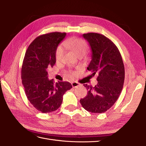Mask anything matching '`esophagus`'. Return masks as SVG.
Returning <instances> with one entry per match:
<instances>
[{
  "label": "esophagus",
  "mask_w": 146,
  "mask_h": 146,
  "mask_svg": "<svg viewBox=\"0 0 146 146\" xmlns=\"http://www.w3.org/2000/svg\"><path fill=\"white\" fill-rule=\"evenodd\" d=\"M80 84L78 83V82H76L72 83V86L73 88H76V87L80 86Z\"/></svg>",
  "instance_id": "1"
}]
</instances>
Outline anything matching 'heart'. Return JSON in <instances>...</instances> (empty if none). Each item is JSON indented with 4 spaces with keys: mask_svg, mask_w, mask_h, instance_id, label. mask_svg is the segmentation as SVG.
I'll return each mask as SVG.
<instances>
[{
    "mask_svg": "<svg viewBox=\"0 0 146 146\" xmlns=\"http://www.w3.org/2000/svg\"><path fill=\"white\" fill-rule=\"evenodd\" d=\"M64 46L74 52L77 56L80 54H85L88 50V46L85 41L80 38H70L66 39L63 42ZM64 52L63 48L61 46L57 47L55 52V58L56 61H60L62 59L64 55ZM72 76H74L76 74V72L74 71L70 72Z\"/></svg>",
    "mask_w": 146,
    "mask_h": 146,
    "instance_id": "b5f03b06",
    "label": "heart"
}]
</instances>
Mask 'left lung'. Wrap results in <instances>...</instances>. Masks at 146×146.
I'll list each match as a JSON object with an SVG mask.
<instances>
[{
  "label": "left lung",
  "instance_id": "obj_1",
  "mask_svg": "<svg viewBox=\"0 0 146 146\" xmlns=\"http://www.w3.org/2000/svg\"><path fill=\"white\" fill-rule=\"evenodd\" d=\"M89 42L92 60L87 68L98 75V84L92 87L83 85L88 90L80 102L86 111L102 113L107 111L117 100L125 78L124 65L116 46L104 35L96 33L83 35Z\"/></svg>",
  "mask_w": 146,
  "mask_h": 146
}]
</instances>
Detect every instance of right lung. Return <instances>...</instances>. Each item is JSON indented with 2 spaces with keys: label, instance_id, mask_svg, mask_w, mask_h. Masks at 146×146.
I'll list each match as a JSON object with an SVG mask.
<instances>
[{
  "label": "right lung",
  "instance_id": "right-lung-1",
  "mask_svg": "<svg viewBox=\"0 0 146 146\" xmlns=\"http://www.w3.org/2000/svg\"><path fill=\"white\" fill-rule=\"evenodd\" d=\"M66 33L53 32L34 39L25 52L21 69L22 82L30 104L42 113H51L58 109L63 96L72 85L68 82L54 83L48 80V67L56 63L55 52Z\"/></svg>",
  "mask_w": 146,
  "mask_h": 146
}]
</instances>
